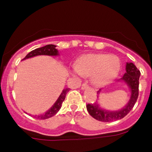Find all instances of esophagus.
I'll list each match as a JSON object with an SVG mask.
<instances>
[{"instance_id": "34e87169", "label": "esophagus", "mask_w": 152, "mask_h": 152, "mask_svg": "<svg viewBox=\"0 0 152 152\" xmlns=\"http://www.w3.org/2000/svg\"><path fill=\"white\" fill-rule=\"evenodd\" d=\"M87 88H88V85L87 83H83L82 84V87H81V89H87Z\"/></svg>"}]
</instances>
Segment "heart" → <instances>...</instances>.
<instances>
[{"label": "heart", "instance_id": "obj_1", "mask_svg": "<svg viewBox=\"0 0 152 152\" xmlns=\"http://www.w3.org/2000/svg\"><path fill=\"white\" fill-rule=\"evenodd\" d=\"M121 63L118 58L106 53H88L82 56L72 68L75 76H91L96 86H104L115 79L120 72Z\"/></svg>", "mask_w": 152, "mask_h": 152}]
</instances>
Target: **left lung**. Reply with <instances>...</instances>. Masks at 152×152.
Segmentation results:
<instances>
[{"label":"left lung","mask_w":152,"mask_h":152,"mask_svg":"<svg viewBox=\"0 0 152 152\" xmlns=\"http://www.w3.org/2000/svg\"><path fill=\"white\" fill-rule=\"evenodd\" d=\"M126 72L121 78V81L124 82L130 91V98L128 104L121 109L118 110H108L102 108L98 102L95 104L87 105V109L90 115L97 121L102 122H111L122 119L128 114L137 100L139 95V79L140 77V70L132 63H127ZM101 89L97 91V94H100ZM99 96V95L97 97Z\"/></svg>","instance_id":"8db88e82"}]
</instances>
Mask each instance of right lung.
Listing matches in <instances>:
<instances>
[{"label":"right lung","instance_id":"add662e5","mask_svg":"<svg viewBox=\"0 0 152 152\" xmlns=\"http://www.w3.org/2000/svg\"><path fill=\"white\" fill-rule=\"evenodd\" d=\"M56 45L48 44L45 46H43V47L36 48V49L31 50V52H29V53L25 56V58L22 60L34 57V56H59L58 50L56 49ZM68 91H69L68 88H66V89H63V90L62 91L61 95H60L58 98L57 101H56L55 104L50 107V109H48L47 111L45 112L44 113L40 114V115H34V118H36L37 119L45 120V119L49 118H51L53 117V115H55L59 111V110L61 109L62 104H63V101L65 100V96H66L67 93L68 92ZM29 115H30V114H29Z\"/></svg>","mask_w":152,"mask_h":152}]
</instances>
